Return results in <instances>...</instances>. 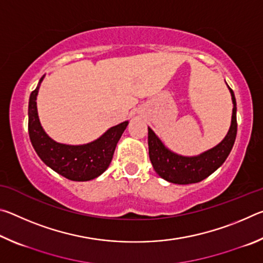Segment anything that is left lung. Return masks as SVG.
I'll list each match as a JSON object with an SVG mask.
<instances>
[{
    "mask_svg": "<svg viewBox=\"0 0 263 263\" xmlns=\"http://www.w3.org/2000/svg\"><path fill=\"white\" fill-rule=\"evenodd\" d=\"M230 88V87H229ZM233 102L232 123L220 144L197 157H182L166 148L161 140L148 127V153L154 171L168 182L177 184L197 183L210 176L219 168L232 149L237 137V103L232 89L230 88Z\"/></svg>",
    "mask_w": 263,
    "mask_h": 263,
    "instance_id": "1",
    "label": "left lung"
}]
</instances>
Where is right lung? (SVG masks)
I'll use <instances>...</instances> for the list:
<instances>
[{
	"label": "right lung",
	"instance_id": "add662e5",
	"mask_svg": "<svg viewBox=\"0 0 263 263\" xmlns=\"http://www.w3.org/2000/svg\"><path fill=\"white\" fill-rule=\"evenodd\" d=\"M38 89L39 86L31 92L29 100V136L35 153L44 163L66 179L79 182L96 179L109 167L128 122L112 126L99 139L86 145L59 144L46 135L39 122L35 102Z\"/></svg>",
	"mask_w": 263,
	"mask_h": 263
}]
</instances>
